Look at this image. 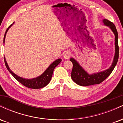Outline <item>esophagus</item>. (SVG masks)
I'll return each mask as SVG.
<instances>
[{"mask_svg":"<svg viewBox=\"0 0 123 123\" xmlns=\"http://www.w3.org/2000/svg\"><path fill=\"white\" fill-rule=\"evenodd\" d=\"M63 58L66 60H68L70 57V53L69 51H65L64 53H63Z\"/></svg>","mask_w":123,"mask_h":123,"instance_id":"1","label":"esophagus"}]
</instances>
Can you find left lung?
Here are the masks:
<instances>
[{
    "label": "left lung",
    "instance_id": "1",
    "mask_svg": "<svg viewBox=\"0 0 123 123\" xmlns=\"http://www.w3.org/2000/svg\"><path fill=\"white\" fill-rule=\"evenodd\" d=\"M102 22L104 25L108 26L115 35V53L113 61L111 66L107 69L99 72L89 74L83 69L82 66L80 65L79 63L75 59L73 58H70V61L73 63V69L71 73L72 79L74 83L79 86H88L94 85V84H98L102 83L111 74L117 63L119 49L118 45V33L116 28L112 22L108 19H104L102 20Z\"/></svg>",
    "mask_w": 123,
    "mask_h": 123
}]
</instances>
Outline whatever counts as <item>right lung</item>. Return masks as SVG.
Here are the masks:
<instances>
[{"mask_svg": "<svg viewBox=\"0 0 123 123\" xmlns=\"http://www.w3.org/2000/svg\"><path fill=\"white\" fill-rule=\"evenodd\" d=\"M14 24V22H13L12 24L10 25L9 27L7 29L6 31L5 36H4L3 44H5V38L6 36L7 32L9 28H10L11 26H12ZM4 60H5V63L7 69L8 71H9V72L12 74V76L14 77L15 79L17 80L18 81H19V83H21L22 84H23V85L25 86V87H28V88L33 89H39L41 88H43L45 86H47V84L50 83V80L51 79L54 69L55 68L56 66L62 61V60L61 58L57 59V60L54 61L53 63H51L49 67L46 69V70H45L41 75L37 76V77H35V78L29 79H25L22 77H20V76L17 75V74H15L14 73L12 72V71L10 69L9 66L8 65L7 62L5 57Z\"/></svg>", "mask_w": 123, "mask_h": 123, "instance_id": "obj_1", "label": "right lung"}]
</instances>
